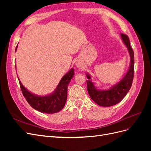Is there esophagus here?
Instances as JSON below:
<instances>
[{"instance_id":"esophagus-1","label":"esophagus","mask_w":151,"mask_h":151,"mask_svg":"<svg viewBox=\"0 0 151 151\" xmlns=\"http://www.w3.org/2000/svg\"><path fill=\"white\" fill-rule=\"evenodd\" d=\"M77 67H81V64H77Z\"/></svg>"}]
</instances>
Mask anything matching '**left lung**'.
Masks as SVG:
<instances>
[{
  "label": "left lung",
  "instance_id": "8db88e82",
  "mask_svg": "<svg viewBox=\"0 0 151 151\" xmlns=\"http://www.w3.org/2000/svg\"><path fill=\"white\" fill-rule=\"evenodd\" d=\"M123 42L127 46L130 55L131 62L129 70L126 76L117 85L106 91H99L96 89L93 83L90 81H86L89 96L93 101L99 106L103 107L113 106L123 99L130 90L134 75V54L132 50L129 38L127 35L121 33ZM88 79H91L90 76L87 75Z\"/></svg>",
  "mask_w": 151,
  "mask_h": 151
}]
</instances>
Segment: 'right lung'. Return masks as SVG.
<instances>
[{
	"instance_id": "1",
	"label": "right lung",
	"mask_w": 151,
	"mask_h": 151,
	"mask_svg": "<svg viewBox=\"0 0 151 151\" xmlns=\"http://www.w3.org/2000/svg\"><path fill=\"white\" fill-rule=\"evenodd\" d=\"M16 47V50L17 49ZM74 70L72 69L62 77L55 92L46 96H37L29 93L19 82L20 88L30 106L42 113L52 114L57 113L64 107L67 98V86L74 75Z\"/></svg>"
}]
</instances>
